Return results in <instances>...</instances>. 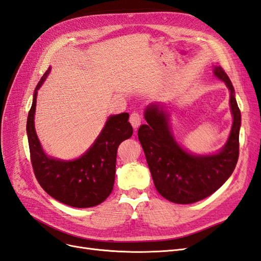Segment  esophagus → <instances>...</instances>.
I'll return each instance as SVG.
<instances>
[{
    "mask_svg": "<svg viewBox=\"0 0 261 261\" xmlns=\"http://www.w3.org/2000/svg\"><path fill=\"white\" fill-rule=\"evenodd\" d=\"M129 121L132 124L133 128H135V130H137L138 126L141 124V122H142V117L140 116L138 112H133V113H131Z\"/></svg>",
    "mask_w": 261,
    "mask_h": 261,
    "instance_id": "obj_1",
    "label": "esophagus"
}]
</instances>
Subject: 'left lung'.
I'll return each mask as SVG.
<instances>
[{"label": "left lung", "instance_id": "1", "mask_svg": "<svg viewBox=\"0 0 261 261\" xmlns=\"http://www.w3.org/2000/svg\"><path fill=\"white\" fill-rule=\"evenodd\" d=\"M214 75L223 80L230 91L233 119L228 140L217 153L197 155L183 149L173 136L170 115L164 105L151 103L146 107V124L138 131L155 189L173 203L192 204L208 197L229 178L238 161L242 116L235 89L222 67H214Z\"/></svg>", "mask_w": 261, "mask_h": 261}]
</instances>
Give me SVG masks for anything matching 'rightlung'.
<instances>
[{"mask_svg": "<svg viewBox=\"0 0 261 261\" xmlns=\"http://www.w3.org/2000/svg\"><path fill=\"white\" fill-rule=\"evenodd\" d=\"M49 72L50 67L36 86L26 123L33 170L43 190L58 202L77 208L99 205L113 190L118 146L133 133L129 113L110 116L95 142L80 158L65 161L48 156L37 138L34 116L37 90Z\"/></svg>", "mask_w": 261, "mask_h": 261, "instance_id": "1", "label": "right lung"}]
</instances>
